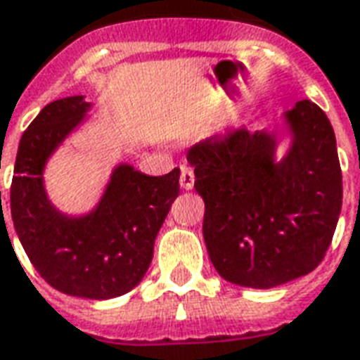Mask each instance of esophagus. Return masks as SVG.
Instances as JSON below:
<instances>
[{
    "mask_svg": "<svg viewBox=\"0 0 360 360\" xmlns=\"http://www.w3.org/2000/svg\"><path fill=\"white\" fill-rule=\"evenodd\" d=\"M179 185L181 188H185V191H191L192 186H194V172L191 168H181V177H179Z\"/></svg>",
    "mask_w": 360,
    "mask_h": 360,
    "instance_id": "1",
    "label": "esophagus"
}]
</instances>
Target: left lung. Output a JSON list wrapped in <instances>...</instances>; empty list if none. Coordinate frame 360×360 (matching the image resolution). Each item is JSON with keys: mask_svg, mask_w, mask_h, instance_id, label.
Here are the masks:
<instances>
[{"mask_svg": "<svg viewBox=\"0 0 360 360\" xmlns=\"http://www.w3.org/2000/svg\"><path fill=\"white\" fill-rule=\"evenodd\" d=\"M278 139L245 126L188 150L194 188L204 198V240L219 276L249 289H271L315 270L333 241L342 210L336 137L323 109L302 100L283 115Z\"/></svg>", "mask_w": 360, "mask_h": 360, "instance_id": "obj_1", "label": "left lung"}]
</instances>
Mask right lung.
I'll return each instance as SVG.
<instances>
[{
	"instance_id": "right-lung-1",
	"label": "right lung",
	"mask_w": 360,
	"mask_h": 360,
	"mask_svg": "<svg viewBox=\"0 0 360 360\" xmlns=\"http://www.w3.org/2000/svg\"><path fill=\"white\" fill-rule=\"evenodd\" d=\"M90 107L84 96L62 98L27 126L16 153L11 215L27 259L46 283L64 295L107 300L126 295L147 274L156 234L179 196V168L153 177L119 164L94 210L79 217L56 210L43 172Z\"/></svg>"
}]
</instances>
